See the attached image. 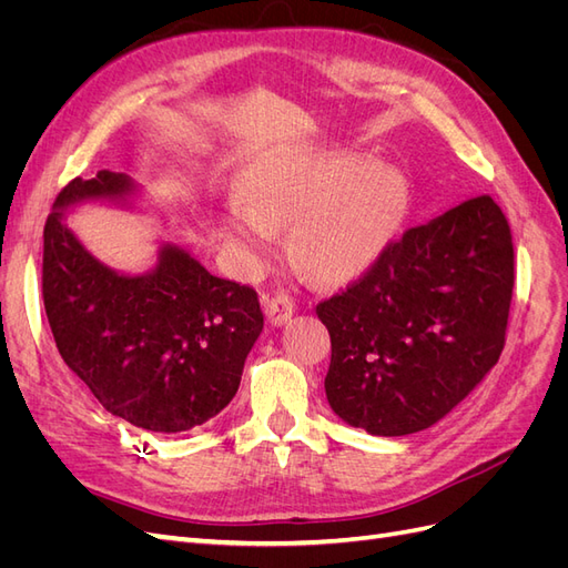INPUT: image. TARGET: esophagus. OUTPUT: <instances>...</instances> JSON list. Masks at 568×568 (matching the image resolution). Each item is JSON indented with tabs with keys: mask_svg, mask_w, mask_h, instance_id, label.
<instances>
[{
	"mask_svg": "<svg viewBox=\"0 0 568 568\" xmlns=\"http://www.w3.org/2000/svg\"><path fill=\"white\" fill-rule=\"evenodd\" d=\"M263 307H265L267 322L274 326H282L286 320H291V315H294V311H296L294 298L284 294V291H274L272 296H263Z\"/></svg>",
	"mask_w": 568,
	"mask_h": 568,
	"instance_id": "esophagus-1",
	"label": "esophagus"
}]
</instances>
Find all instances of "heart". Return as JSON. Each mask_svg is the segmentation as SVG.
Here are the masks:
<instances>
[{"instance_id": "b5f03b06", "label": "heart", "mask_w": 568, "mask_h": 568, "mask_svg": "<svg viewBox=\"0 0 568 568\" xmlns=\"http://www.w3.org/2000/svg\"><path fill=\"white\" fill-rule=\"evenodd\" d=\"M407 189L398 170L357 153H272L255 165L246 201L225 213V232L251 265L267 263L277 227L291 253L324 282L365 272L398 232Z\"/></svg>"}]
</instances>
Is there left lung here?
I'll return each instance as SVG.
<instances>
[{
    "label": "left lung",
    "mask_w": 568,
    "mask_h": 568,
    "mask_svg": "<svg viewBox=\"0 0 568 568\" xmlns=\"http://www.w3.org/2000/svg\"><path fill=\"white\" fill-rule=\"evenodd\" d=\"M514 288L509 222L488 194L407 230L317 303L332 336L324 388L372 436L443 419L500 359Z\"/></svg>",
    "instance_id": "1"
}]
</instances>
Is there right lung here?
Instances as JSON below:
<instances>
[{"instance_id": "1", "label": "right lung", "mask_w": 568, "mask_h": 568, "mask_svg": "<svg viewBox=\"0 0 568 568\" xmlns=\"http://www.w3.org/2000/svg\"><path fill=\"white\" fill-rule=\"evenodd\" d=\"M132 189L111 170L61 189L44 222V311L63 363L101 407L132 426L178 434L230 405L263 311L255 288L215 277L178 246H163L142 277L118 274L84 251L61 211Z\"/></svg>"}]
</instances>
